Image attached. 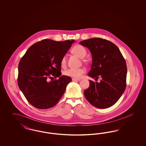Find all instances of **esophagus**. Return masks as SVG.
<instances>
[{"mask_svg":"<svg viewBox=\"0 0 146 146\" xmlns=\"http://www.w3.org/2000/svg\"><path fill=\"white\" fill-rule=\"evenodd\" d=\"M80 79H76V78H72V81H80Z\"/></svg>","mask_w":146,"mask_h":146,"instance_id":"esophagus-1","label":"esophagus"}]
</instances>
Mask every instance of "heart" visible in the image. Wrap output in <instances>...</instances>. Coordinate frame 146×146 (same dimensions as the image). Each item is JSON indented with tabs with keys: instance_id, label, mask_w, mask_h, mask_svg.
Wrapping results in <instances>:
<instances>
[{
	"instance_id": "1",
	"label": "heart",
	"mask_w": 146,
	"mask_h": 146,
	"mask_svg": "<svg viewBox=\"0 0 146 146\" xmlns=\"http://www.w3.org/2000/svg\"><path fill=\"white\" fill-rule=\"evenodd\" d=\"M72 52L82 58H84L86 55V50L84 46L80 45H76L75 46H74L72 49ZM61 65L62 67H65V66L66 65V58L65 56H63L61 59ZM85 70L83 68H69L65 70L63 72V74L66 76L79 78L82 76V74L85 73Z\"/></svg>"
}]
</instances>
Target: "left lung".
Returning a JSON list of instances; mask_svg holds the SVG:
<instances>
[{
  "instance_id": "8db88e82",
  "label": "left lung",
  "mask_w": 146,
  "mask_h": 146,
  "mask_svg": "<svg viewBox=\"0 0 146 146\" xmlns=\"http://www.w3.org/2000/svg\"><path fill=\"white\" fill-rule=\"evenodd\" d=\"M88 48L92 55V64L88 76L100 82L89 80L90 85L84 92L92 106L101 109L115 104L126 88L127 67L118 47L102 38H90L80 42Z\"/></svg>"
}]
</instances>
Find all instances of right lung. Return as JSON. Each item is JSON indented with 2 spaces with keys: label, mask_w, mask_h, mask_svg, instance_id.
<instances>
[{
  "label": "right lung",
  "mask_w": 146,
  "mask_h": 146,
  "mask_svg": "<svg viewBox=\"0 0 146 146\" xmlns=\"http://www.w3.org/2000/svg\"><path fill=\"white\" fill-rule=\"evenodd\" d=\"M74 42L44 39L32 45L22 57L19 64V87L35 108H51L62 96L72 79L61 76V61ZM53 76L59 79L50 81Z\"/></svg>",
  "instance_id": "obj_1"
}]
</instances>
